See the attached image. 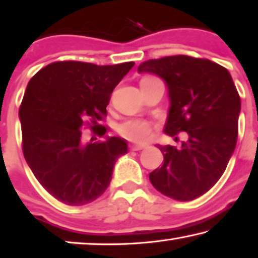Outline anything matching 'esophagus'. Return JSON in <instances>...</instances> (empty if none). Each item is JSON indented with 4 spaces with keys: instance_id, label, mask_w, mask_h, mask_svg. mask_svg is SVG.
Returning <instances> with one entry per match:
<instances>
[{
    "instance_id": "34e87169",
    "label": "esophagus",
    "mask_w": 258,
    "mask_h": 258,
    "mask_svg": "<svg viewBox=\"0 0 258 258\" xmlns=\"http://www.w3.org/2000/svg\"><path fill=\"white\" fill-rule=\"evenodd\" d=\"M130 148H131V151H141V149H144L145 148V146H142V145H131L130 146Z\"/></svg>"
}]
</instances>
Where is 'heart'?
Segmentation results:
<instances>
[{
	"label": "heart",
	"mask_w": 258,
	"mask_h": 258,
	"mask_svg": "<svg viewBox=\"0 0 258 258\" xmlns=\"http://www.w3.org/2000/svg\"><path fill=\"white\" fill-rule=\"evenodd\" d=\"M118 132L126 139L142 144L151 138L152 126L148 121L141 119H128L119 125Z\"/></svg>",
	"instance_id": "b5f03b06"
}]
</instances>
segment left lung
Segmentation results:
<instances>
[{
	"label": "left lung",
	"instance_id": "left-lung-1",
	"mask_svg": "<svg viewBox=\"0 0 258 258\" xmlns=\"http://www.w3.org/2000/svg\"><path fill=\"white\" fill-rule=\"evenodd\" d=\"M139 73L166 81L170 107L164 132L187 133L179 147L157 146L164 162L149 174L157 191L187 202L206 194L224 174L235 149L241 99L225 67L189 55L144 61Z\"/></svg>",
	"mask_w": 258,
	"mask_h": 258
}]
</instances>
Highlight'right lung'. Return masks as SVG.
Listing matches in <instances>:
<instances>
[{
    "instance_id": "1",
    "label": "right lung",
    "mask_w": 258,
    "mask_h": 258,
    "mask_svg": "<svg viewBox=\"0 0 258 258\" xmlns=\"http://www.w3.org/2000/svg\"><path fill=\"white\" fill-rule=\"evenodd\" d=\"M134 66L133 61L98 66L57 61L41 68L26 87L19 107L23 154L44 189L72 206L86 205L104 194L118 157L127 144L117 137L104 141L99 124L110 95Z\"/></svg>"
}]
</instances>
